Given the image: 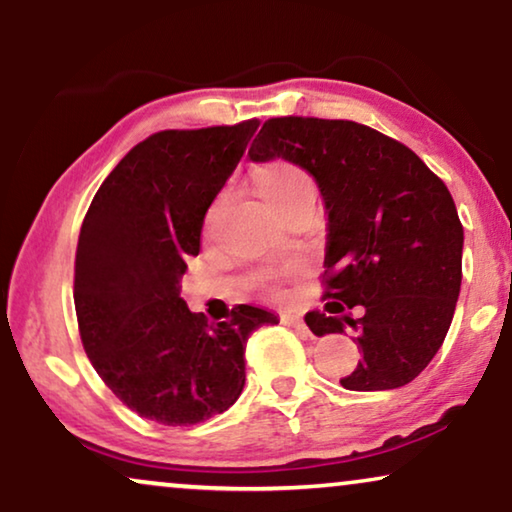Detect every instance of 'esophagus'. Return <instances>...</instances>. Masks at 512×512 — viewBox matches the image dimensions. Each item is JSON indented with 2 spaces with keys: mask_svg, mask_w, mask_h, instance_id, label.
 <instances>
[{
  "mask_svg": "<svg viewBox=\"0 0 512 512\" xmlns=\"http://www.w3.org/2000/svg\"><path fill=\"white\" fill-rule=\"evenodd\" d=\"M282 324H286V326H293V328H296V331H300V333H307L305 321H303V317H298V314H284V317H282Z\"/></svg>",
  "mask_w": 512,
  "mask_h": 512,
  "instance_id": "1",
  "label": "esophagus"
}]
</instances>
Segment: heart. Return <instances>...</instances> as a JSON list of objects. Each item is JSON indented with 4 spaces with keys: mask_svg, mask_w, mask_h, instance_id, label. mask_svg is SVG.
Returning <instances> with one entry per match:
<instances>
[{
    "mask_svg": "<svg viewBox=\"0 0 512 512\" xmlns=\"http://www.w3.org/2000/svg\"><path fill=\"white\" fill-rule=\"evenodd\" d=\"M256 191L270 202L282 216H291L300 209H312L317 200V184L312 174L291 160H272L268 165H261L254 172ZM221 202H214L207 212V226H212L216 214H219ZM291 270H286L289 275ZM265 279H275L268 275Z\"/></svg>",
    "mask_w": 512,
    "mask_h": 512,
    "instance_id": "b5f03b06",
    "label": "heart"
}]
</instances>
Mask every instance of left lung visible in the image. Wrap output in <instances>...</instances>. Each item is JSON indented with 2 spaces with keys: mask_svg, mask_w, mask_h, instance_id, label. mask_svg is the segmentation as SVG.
<instances>
[{
  "mask_svg": "<svg viewBox=\"0 0 512 512\" xmlns=\"http://www.w3.org/2000/svg\"><path fill=\"white\" fill-rule=\"evenodd\" d=\"M249 158L298 163L324 195V298L338 300V312L361 305L363 317L307 312L305 321L314 335L354 328L363 356L342 387L415 380L443 345L461 289L464 228L443 179L396 139L331 118H268Z\"/></svg>",
  "mask_w": 512,
  "mask_h": 512,
  "instance_id": "obj_1",
  "label": "left lung"
}]
</instances>
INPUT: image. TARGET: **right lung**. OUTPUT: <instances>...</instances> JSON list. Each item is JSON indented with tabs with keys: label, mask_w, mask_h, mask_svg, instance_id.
Returning a JSON list of instances; mask_svg holds the SVG:
<instances>
[{
	"label": "right lung",
	"mask_w": 512,
	"mask_h": 512,
	"mask_svg": "<svg viewBox=\"0 0 512 512\" xmlns=\"http://www.w3.org/2000/svg\"><path fill=\"white\" fill-rule=\"evenodd\" d=\"M256 128L249 118L146 137L102 181L83 219L74 261L83 349L116 398L151 422L193 426L228 410L247 377L249 335L277 324L251 305L209 324L179 296L207 209Z\"/></svg>",
	"instance_id": "obj_1"
}]
</instances>
